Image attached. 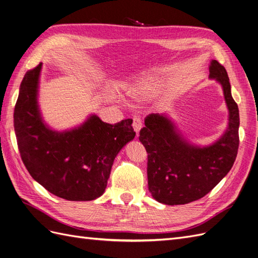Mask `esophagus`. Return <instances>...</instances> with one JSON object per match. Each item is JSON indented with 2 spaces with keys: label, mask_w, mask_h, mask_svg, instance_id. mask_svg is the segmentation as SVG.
Instances as JSON below:
<instances>
[{
  "label": "esophagus",
  "mask_w": 258,
  "mask_h": 258,
  "mask_svg": "<svg viewBox=\"0 0 258 258\" xmlns=\"http://www.w3.org/2000/svg\"><path fill=\"white\" fill-rule=\"evenodd\" d=\"M133 120H134V122H133V127H134L136 134L138 135L139 131L141 130V127H143V121H141L139 115H134V117H133Z\"/></svg>",
  "instance_id": "34e87169"
}]
</instances>
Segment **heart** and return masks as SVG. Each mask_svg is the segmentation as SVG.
Wrapping results in <instances>:
<instances>
[{
    "mask_svg": "<svg viewBox=\"0 0 258 258\" xmlns=\"http://www.w3.org/2000/svg\"><path fill=\"white\" fill-rule=\"evenodd\" d=\"M165 88V82L160 79H145L133 85L130 89V94L135 101L144 102L161 93Z\"/></svg>",
    "mask_w": 258,
    "mask_h": 258,
    "instance_id": "1",
    "label": "heart"
}]
</instances>
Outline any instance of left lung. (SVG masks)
I'll use <instances>...</instances> for the list:
<instances>
[{
    "instance_id": "obj_1",
    "label": "left lung",
    "mask_w": 258,
    "mask_h": 258,
    "mask_svg": "<svg viewBox=\"0 0 258 258\" xmlns=\"http://www.w3.org/2000/svg\"><path fill=\"white\" fill-rule=\"evenodd\" d=\"M209 79L222 87L228 109L225 132L214 143H190L168 113L147 117L139 134L148 153V186L161 204L184 205L207 195L226 176L236 160L239 147V109L231 96L226 70L211 60Z\"/></svg>"
}]
</instances>
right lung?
<instances>
[{
    "instance_id": "right-lung-1",
    "label": "right lung",
    "mask_w": 258,
    "mask_h": 258,
    "mask_svg": "<svg viewBox=\"0 0 258 258\" xmlns=\"http://www.w3.org/2000/svg\"><path fill=\"white\" fill-rule=\"evenodd\" d=\"M40 63L21 81L14 127L22 162L36 182L72 202L94 201L104 194L115 156L135 138L132 119L111 125L95 113L64 131L45 122L38 104Z\"/></svg>"
}]
</instances>
